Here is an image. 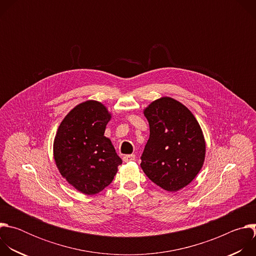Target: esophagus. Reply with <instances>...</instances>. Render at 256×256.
Masks as SVG:
<instances>
[{"label": "esophagus", "instance_id": "obj_1", "mask_svg": "<svg viewBox=\"0 0 256 256\" xmlns=\"http://www.w3.org/2000/svg\"><path fill=\"white\" fill-rule=\"evenodd\" d=\"M136 160V156L134 155V154H132V155H126L124 157V162H132V161H134Z\"/></svg>", "mask_w": 256, "mask_h": 256}]
</instances>
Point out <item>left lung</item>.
I'll return each instance as SVG.
<instances>
[{
    "label": "left lung",
    "mask_w": 256,
    "mask_h": 256,
    "mask_svg": "<svg viewBox=\"0 0 256 256\" xmlns=\"http://www.w3.org/2000/svg\"><path fill=\"white\" fill-rule=\"evenodd\" d=\"M144 114L150 138L140 167L161 188L178 192L190 184L204 165L206 142L200 126L186 106L171 97L153 101Z\"/></svg>",
    "instance_id": "1"
}]
</instances>
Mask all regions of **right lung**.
Instances as JSON below:
<instances>
[{
	"label": "right lung",
	"instance_id": "add662e5",
	"mask_svg": "<svg viewBox=\"0 0 256 256\" xmlns=\"http://www.w3.org/2000/svg\"><path fill=\"white\" fill-rule=\"evenodd\" d=\"M112 114L100 102L78 104L60 122L54 142V157L64 178L77 190L96 194L112 184L122 160L104 136Z\"/></svg>",
	"mask_w": 256,
	"mask_h": 256
}]
</instances>
